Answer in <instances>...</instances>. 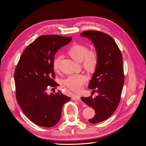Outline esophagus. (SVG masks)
I'll return each instance as SVG.
<instances>
[{"label":"esophagus","instance_id":"obj_1","mask_svg":"<svg viewBox=\"0 0 146 146\" xmlns=\"http://www.w3.org/2000/svg\"><path fill=\"white\" fill-rule=\"evenodd\" d=\"M72 99L74 100H77V101H81V98H80V96H78V95H74L72 96Z\"/></svg>","mask_w":146,"mask_h":146}]
</instances>
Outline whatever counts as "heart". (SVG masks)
I'll return each mask as SVG.
<instances>
[{"label":"heart","mask_w":146,"mask_h":146,"mask_svg":"<svg viewBox=\"0 0 146 146\" xmlns=\"http://www.w3.org/2000/svg\"><path fill=\"white\" fill-rule=\"evenodd\" d=\"M68 54L77 63L82 62L83 68L88 71H93L99 63L98 53L94 49L88 50V47L82 44H75L68 50ZM61 56H56L53 61L52 67L54 71L59 72ZM88 80L86 74H77L69 76L64 81V85L70 90L79 92Z\"/></svg>","instance_id":"1"}]
</instances>
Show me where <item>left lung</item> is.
<instances>
[{
  "label": "left lung",
  "mask_w": 146,
  "mask_h": 146,
  "mask_svg": "<svg viewBox=\"0 0 146 146\" xmlns=\"http://www.w3.org/2000/svg\"><path fill=\"white\" fill-rule=\"evenodd\" d=\"M91 40L99 55V63L89 84L92 98H81L87 105L95 110L90 122L96 123L108 119L116 111L121 100L124 83L122 55L117 44L110 35L100 31L88 30L80 34Z\"/></svg>",
  "instance_id": "1"
}]
</instances>
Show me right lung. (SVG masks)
Here are the masks:
<instances>
[{
	"label": "right lung",
	"instance_id": "right-lung-1",
	"mask_svg": "<svg viewBox=\"0 0 146 146\" xmlns=\"http://www.w3.org/2000/svg\"><path fill=\"white\" fill-rule=\"evenodd\" d=\"M71 40V37L59 35L39 36L25 48L17 64L14 74L16 100L25 115L37 125H56L63 105L70 99L60 91L48 95L47 90L58 86L52 67L54 55Z\"/></svg>",
	"mask_w": 146,
	"mask_h": 146
}]
</instances>
